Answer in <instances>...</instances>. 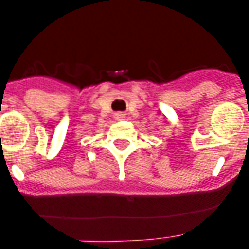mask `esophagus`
<instances>
[{
	"mask_svg": "<svg viewBox=\"0 0 249 249\" xmlns=\"http://www.w3.org/2000/svg\"><path fill=\"white\" fill-rule=\"evenodd\" d=\"M123 117H124V115H123L121 112H119V113H116V115H115V119H116V120H121Z\"/></svg>",
	"mask_w": 249,
	"mask_h": 249,
	"instance_id": "34e87169",
	"label": "esophagus"
}]
</instances>
